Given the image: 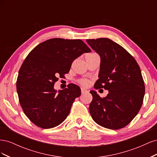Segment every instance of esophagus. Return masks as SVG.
I'll use <instances>...</instances> for the list:
<instances>
[{
  "instance_id": "esophagus-1",
  "label": "esophagus",
  "mask_w": 157,
  "mask_h": 157,
  "mask_svg": "<svg viewBox=\"0 0 157 157\" xmlns=\"http://www.w3.org/2000/svg\"><path fill=\"white\" fill-rule=\"evenodd\" d=\"M86 92H88V90H86V89H85V88H81V93L83 94H85V93H86Z\"/></svg>"
}]
</instances>
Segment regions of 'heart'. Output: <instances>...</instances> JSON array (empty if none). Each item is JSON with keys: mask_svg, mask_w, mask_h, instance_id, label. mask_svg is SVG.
Here are the masks:
<instances>
[{"mask_svg": "<svg viewBox=\"0 0 157 157\" xmlns=\"http://www.w3.org/2000/svg\"><path fill=\"white\" fill-rule=\"evenodd\" d=\"M80 83L84 86H88L90 84V81L87 79H82L81 80H80Z\"/></svg>", "mask_w": 157, "mask_h": 157, "instance_id": "obj_1", "label": "heart"}]
</instances>
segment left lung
Wrapping results in <instances>:
<instances>
[{"instance_id": "obj_1", "label": "left lung", "mask_w": 157, "mask_h": 157, "mask_svg": "<svg viewBox=\"0 0 157 157\" xmlns=\"http://www.w3.org/2000/svg\"><path fill=\"white\" fill-rule=\"evenodd\" d=\"M87 43L101 58L96 89L109 94L101 98L94 90L90 113L98 124L111 130L127 126L143 104L145 84L135 59L121 45L107 38L87 39Z\"/></svg>"}]
</instances>
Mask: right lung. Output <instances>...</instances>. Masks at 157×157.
Segmentation results:
<instances>
[{
	"instance_id": "obj_1",
	"label": "right lung",
	"mask_w": 157,
	"mask_h": 157,
	"mask_svg": "<svg viewBox=\"0 0 157 157\" xmlns=\"http://www.w3.org/2000/svg\"><path fill=\"white\" fill-rule=\"evenodd\" d=\"M90 52L81 40L60 38L47 40L30 52L19 71L16 88L23 112L33 124L48 129L65 120L80 88L73 84L58 92L54 85L69 73L75 59Z\"/></svg>"
}]
</instances>
